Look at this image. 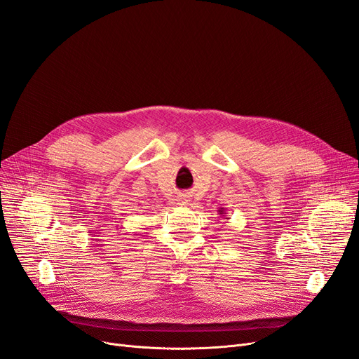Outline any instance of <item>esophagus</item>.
Returning <instances> with one entry per match:
<instances>
[{
  "instance_id": "34e87169",
  "label": "esophagus",
  "mask_w": 359,
  "mask_h": 359,
  "mask_svg": "<svg viewBox=\"0 0 359 359\" xmlns=\"http://www.w3.org/2000/svg\"><path fill=\"white\" fill-rule=\"evenodd\" d=\"M187 203H189V202H187V199H183V201H182V205H187Z\"/></svg>"
}]
</instances>
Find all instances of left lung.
<instances>
[{
  "mask_svg": "<svg viewBox=\"0 0 359 359\" xmlns=\"http://www.w3.org/2000/svg\"><path fill=\"white\" fill-rule=\"evenodd\" d=\"M218 212H219V214H225V208H219Z\"/></svg>",
  "mask_w": 359,
  "mask_h": 359,
  "instance_id": "left-lung-1",
  "label": "left lung"
}]
</instances>
